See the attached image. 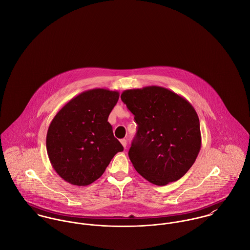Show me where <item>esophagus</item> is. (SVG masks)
Listing matches in <instances>:
<instances>
[{"mask_svg": "<svg viewBox=\"0 0 250 250\" xmlns=\"http://www.w3.org/2000/svg\"><path fill=\"white\" fill-rule=\"evenodd\" d=\"M120 143H121V144L123 145V147H124V148H126V145H127V141H126V140L122 139V140H120Z\"/></svg>", "mask_w": 250, "mask_h": 250, "instance_id": "esophagus-1", "label": "esophagus"}]
</instances>
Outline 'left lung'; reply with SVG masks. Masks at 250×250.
I'll use <instances>...</instances> for the list:
<instances>
[{"mask_svg": "<svg viewBox=\"0 0 250 250\" xmlns=\"http://www.w3.org/2000/svg\"><path fill=\"white\" fill-rule=\"evenodd\" d=\"M121 100L138 124L129 150L136 170L157 186L182 178L201 148L194 107L177 93L156 85L124 90Z\"/></svg>", "mask_w": 250, "mask_h": 250, "instance_id": "obj_1", "label": "left lung"}]
</instances>
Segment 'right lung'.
Returning <instances> with one entry per match:
<instances>
[{
    "label": "right lung",
    "mask_w": 250,
    "mask_h": 250,
    "mask_svg": "<svg viewBox=\"0 0 250 250\" xmlns=\"http://www.w3.org/2000/svg\"><path fill=\"white\" fill-rule=\"evenodd\" d=\"M118 91L86 90L72 98L53 118L46 148L53 168L74 186H87L105 172L114 155L123 151L107 118Z\"/></svg>",
    "instance_id": "1"
}]
</instances>
